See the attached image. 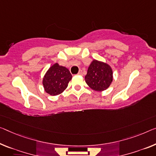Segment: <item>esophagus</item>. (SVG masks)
Returning <instances> with one entry per match:
<instances>
[{
	"mask_svg": "<svg viewBox=\"0 0 156 156\" xmlns=\"http://www.w3.org/2000/svg\"><path fill=\"white\" fill-rule=\"evenodd\" d=\"M78 75H82V71H81V70H80V71H79Z\"/></svg>",
	"mask_w": 156,
	"mask_h": 156,
	"instance_id": "obj_1",
	"label": "esophagus"
}]
</instances>
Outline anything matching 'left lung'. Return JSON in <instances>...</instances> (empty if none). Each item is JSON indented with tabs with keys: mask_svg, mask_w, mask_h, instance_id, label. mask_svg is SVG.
I'll return each instance as SVG.
<instances>
[{
	"mask_svg": "<svg viewBox=\"0 0 156 156\" xmlns=\"http://www.w3.org/2000/svg\"><path fill=\"white\" fill-rule=\"evenodd\" d=\"M113 80V72L108 64L93 60L88 67L85 81L91 89L102 91L109 88Z\"/></svg>",
	"mask_w": 156,
	"mask_h": 156,
	"instance_id": "obj_1",
	"label": "left lung"
}]
</instances>
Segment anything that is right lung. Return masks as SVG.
Segmentation results:
<instances>
[{
    "label": "right lung",
    "mask_w": 156,
    "mask_h": 156,
    "mask_svg": "<svg viewBox=\"0 0 156 156\" xmlns=\"http://www.w3.org/2000/svg\"><path fill=\"white\" fill-rule=\"evenodd\" d=\"M71 73L66 67L55 63L49 68L42 80L44 90L51 95H57L63 93L72 80Z\"/></svg>",
    "instance_id": "1"
}]
</instances>
